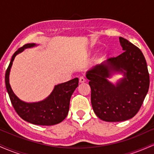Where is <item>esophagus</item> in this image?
<instances>
[{"label":"esophagus","mask_w":154,"mask_h":154,"mask_svg":"<svg viewBox=\"0 0 154 154\" xmlns=\"http://www.w3.org/2000/svg\"><path fill=\"white\" fill-rule=\"evenodd\" d=\"M86 81V79H85V77H79V83H83V82H85Z\"/></svg>","instance_id":"esophagus-1"}]
</instances>
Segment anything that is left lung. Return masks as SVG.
Wrapping results in <instances>:
<instances>
[{"instance_id": "left-lung-1", "label": "left lung", "mask_w": 154, "mask_h": 154, "mask_svg": "<svg viewBox=\"0 0 154 154\" xmlns=\"http://www.w3.org/2000/svg\"><path fill=\"white\" fill-rule=\"evenodd\" d=\"M124 52L86 72L91 88V103L96 116L106 122L131 119L138 112L149 88L145 57L137 47L119 37ZM123 77L116 84L108 80L114 73Z\"/></svg>"}]
</instances>
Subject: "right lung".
<instances>
[{"label":"right lung","mask_w":154,"mask_h":154,"mask_svg":"<svg viewBox=\"0 0 154 154\" xmlns=\"http://www.w3.org/2000/svg\"><path fill=\"white\" fill-rule=\"evenodd\" d=\"M37 46L35 43H28L14 54L5 76L7 92L15 111L24 121L37 125L51 126L59 124L66 117L69 109L70 98L78 86L77 77L68 82L55 85L51 93L45 99L34 103H26L14 94L9 83V74L16 56L24 49Z\"/></svg>","instance_id":"1"}]
</instances>
